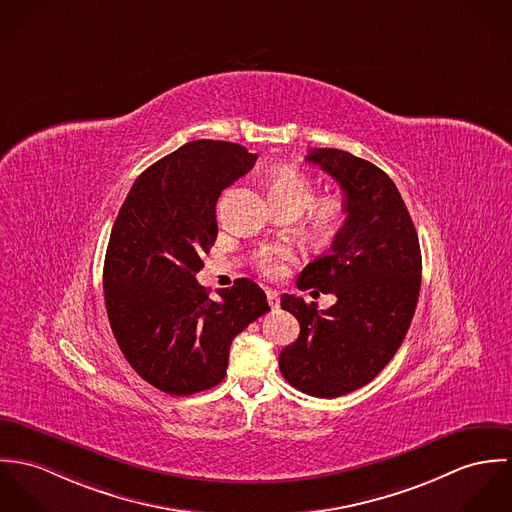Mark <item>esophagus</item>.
I'll use <instances>...</instances> for the list:
<instances>
[{
	"instance_id": "esophagus-1",
	"label": "esophagus",
	"mask_w": 512,
	"mask_h": 512,
	"mask_svg": "<svg viewBox=\"0 0 512 512\" xmlns=\"http://www.w3.org/2000/svg\"><path fill=\"white\" fill-rule=\"evenodd\" d=\"M267 300H269V306H271V308H279V304H281L279 292H277V290H273V288H269V290H267Z\"/></svg>"
}]
</instances>
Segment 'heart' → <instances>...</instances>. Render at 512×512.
<instances>
[{"mask_svg": "<svg viewBox=\"0 0 512 512\" xmlns=\"http://www.w3.org/2000/svg\"><path fill=\"white\" fill-rule=\"evenodd\" d=\"M269 196L271 202L290 206L300 214L314 198V184L304 172L292 167H281L269 180ZM343 216L345 206L340 196H322L306 210L304 229L312 241L324 243L338 233ZM286 259H290V249L284 245H273L259 251L255 265L263 275L277 277Z\"/></svg>", "mask_w": 512, "mask_h": 512, "instance_id": "b5f03b06", "label": "heart"}]
</instances>
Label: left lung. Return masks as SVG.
Masks as SVG:
<instances>
[{
	"mask_svg": "<svg viewBox=\"0 0 512 512\" xmlns=\"http://www.w3.org/2000/svg\"><path fill=\"white\" fill-rule=\"evenodd\" d=\"M306 161L338 180L347 218L330 253L308 263L296 284L338 300L318 310L281 296L300 336L281 351L279 367L294 389L336 398L373 381L397 353L416 310L422 255L404 200L379 167L340 149H312Z\"/></svg>",
	"mask_w": 512,
	"mask_h": 512,
	"instance_id": "8db88e82",
	"label": "left lung"
}]
</instances>
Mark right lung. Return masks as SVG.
Segmentation results:
<instances>
[{
    "instance_id": "1",
    "label": "right lung",
    "mask_w": 512,
    "mask_h": 512,
    "mask_svg": "<svg viewBox=\"0 0 512 512\" xmlns=\"http://www.w3.org/2000/svg\"><path fill=\"white\" fill-rule=\"evenodd\" d=\"M257 155L243 145L198 139L143 172L115 220L106 263V310L115 341L139 377L174 397L216 387L229 345L269 312L249 279L212 300L196 281L218 237L216 202Z\"/></svg>"
}]
</instances>
